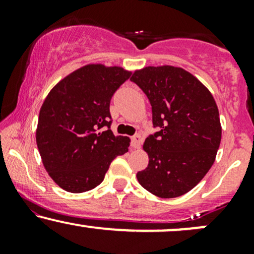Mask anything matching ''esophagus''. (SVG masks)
<instances>
[{
  "instance_id": "34e87169",
  "label": "esophagus",
  "mask_w": 254,
  "mask_h": 254,
  "mask_svg": "<svg viewBox=\"0 0 254 254\" xmlns=\"http://www.w3.org/2000/svg\"><path fill=\"white\" fill-rule=\"evenodd\" d=\"M142 142V136L139 133H135L132 137H131V145L133 148H139V144Z\"/></svg>"
}]
</instances>
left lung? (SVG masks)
<instances>
[{"label": "left lung", "mask_w": 254, "mask_h": 254, "mask_svg": "<svg viewBox=\"0 0 254 254\" xmlns=\"http://www.w3.org/2000/svg\"><path fill=\"white\" fill-rule=\"evenodd\" d=\"M149 99L155 133L145 138L149 156L137 180L161 198L185 194L210 170L221 143L217 105L211 93L182 68L136 70L130 78Z\"/></svg>", "instance_id": "obj_1"}]
</instances>
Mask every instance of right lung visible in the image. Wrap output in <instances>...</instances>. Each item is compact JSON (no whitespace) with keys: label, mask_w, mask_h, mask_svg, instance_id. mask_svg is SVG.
I'll use <instances>...</instances> for the list:
<instances>
[{"label":"right lung","mask_w":254,"mask_h":254,"mask_svg":"<svg viewBox=\"0 0 254 254\" xmlns=\"http://www.w3.org/2000/svg\"><path fill=\"white\" fill-rule=\"evenodd\" d=\"M130 75L121 66L88 64L60 81L44 100L38 150L63 190L81 193L97 188L113 159L129 150L130 139L111 130L110 103Z\"/></svg>","instance_id":"right-lung-1"}]
</instances>
